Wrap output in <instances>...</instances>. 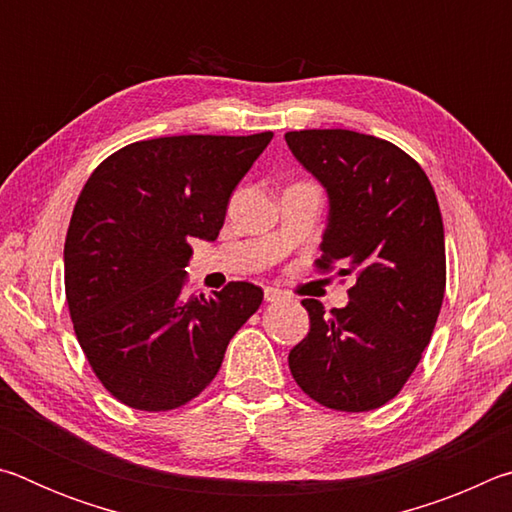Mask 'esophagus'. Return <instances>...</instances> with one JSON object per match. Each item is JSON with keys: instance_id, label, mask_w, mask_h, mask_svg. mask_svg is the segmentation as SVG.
Listing matches in <instances>:
<instances>
[{"instance_id": "esophagus-1", "label": "esophagus", "mask_w": 512, "mask_h": 512, "mask_svg": "<svg viewBox=\"0 0 512 512\" xmlns=\"http://www.w3.org/2000/svg\"><path fill=\"white\" fill-rule=\"evenodd\" d=\"M264 300H266V302L282 300V291L275 289V287H266V289H264Z\"/></svg>"}]
</instances>
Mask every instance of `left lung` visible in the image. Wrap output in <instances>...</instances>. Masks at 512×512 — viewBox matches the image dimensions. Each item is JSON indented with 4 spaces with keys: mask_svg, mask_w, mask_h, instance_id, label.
Listing matches in <instances>:
<instances>
[{
    "mask_svg": "<svg viewBox=\"0 0 512 512\" xmlns=\"http://www.w3.org/2000/svg\"><path fill=\"white\" fill-rule=\"evenodd\" d=\"M325 187L327 228L316 266L354 275L350 302L325 314L302 300L309 334L289 352L296 384L334 411H372L402 391L445 298V230L427 173L395 144L325 128L284 135Z\"/></svg>",
    "mask_w": 512,
    "mask_h": 512,
    "instance_id": "8db88e82",
    "label": "left lung"
}]
</instances>
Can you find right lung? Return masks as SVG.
<instances>
[{
    "instance_id": "1",
    "label": "right lung",
    "mask_w": 512,
    "mask_h": 512,
    "mask_svg": "<svg viewBox=\"0 0 512 512\" xmlns=\"http://www.w3.org/2000/svg\"><path fill=\"white\" fill-rule=\"evenodd\" d=\"M273 140L173 135L103 160L74 205L65 296L94 375L131 409L169 411L203 391L264 291L230 282L187 296L192 239L214 241L230 194Z\"/></svg>"
}]
</instances>
